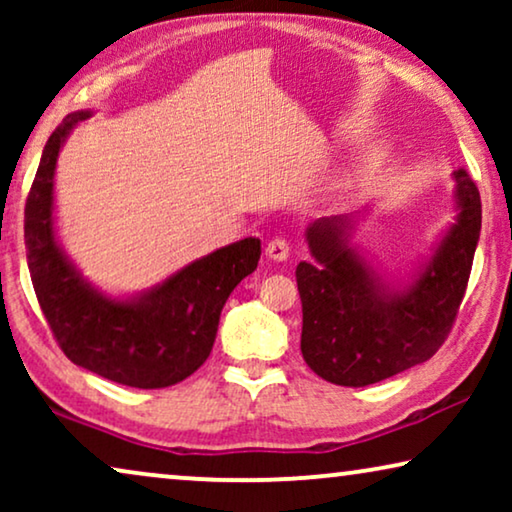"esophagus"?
Returning a JSON list of instances; mask_svg holds the SVG:
<instances>
[{
	"instance_id": "1",
	"label": "esophagus",
	"mask_w": 512,
	"mask_h": 512,
	"mask_svg": "<svg viewBox=\"0 0 512 512\" xmlns=\"http://www.w3.org/2000/svg\"><path fill=\"white\" fill-rule=\"evenodd\" d=\"M265 254H268L272 261H286L291 254V247L284 237H275V240H270L268 247H265Z\"/></svg>"
}]
</instances>
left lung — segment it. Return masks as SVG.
I'll list each match as a JSON object with an SVG mask.
<instances>
[{
	"instance_id": "8db88e82",
	"label": "left lung",
	"mask_w": 512,
	"mask_h": 512,
	"mask_svg": "<svg viewBox=\"0 0 512 512\" xmlns=\"http://www.w3.org/2000/svg\"><path fill=\"white\" fill-rule=\"evenodd\" d=\"M457 181V221L408 289L382 284L349 247L347 216L307 228L314 263H298L303 303L300 352L321 380L366 387L429 361L447 340L471 277L480 240L482 205L464 167Z\"/></svg>"
}]
</instances>
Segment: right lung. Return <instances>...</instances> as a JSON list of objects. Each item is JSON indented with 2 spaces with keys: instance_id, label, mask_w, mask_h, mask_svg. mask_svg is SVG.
Listing matches in <instances>:
<instances>
[{
  "instance_id": "right-lung-1",
  "label": "right lung",
  "mask_w": 512,
  "mask_h": 512,
  "mask_svg": "<svg viewBox=\"0 0 512 512\" xmlns=\"http://www.w3.org/2000/svg\"><path fill=\"white\" fill-rule=\"evenodd\" d=\"M90 111L62 121L41 153L25 202L27 268L41 312L58 345L76 366L137 389L170 387L193 375L214 347L223 305L256 270L261 240L247 237L174 272L132 300L93 289L53 233V174L60 146Z\"/></svg>"
}]
</instances>
